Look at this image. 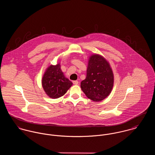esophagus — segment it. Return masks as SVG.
I'll use <instances>...</instances> for the list:
<instances>
[{
    "mask_svg": "<svg viewBox=\"0 0 155 155\" xmlns=\"http://www.w3.org/2000/svg\"><path fill=\"white\" fill-rule=\"evenodd\" d=\"M73 83L74 85H78L79 82L78 81H73Z\"/></svg>",
    "mask_w": 155,
    "mask_h": 155,
    "instance_id": "1",
    "label": "esophagus"
}]
</instances>
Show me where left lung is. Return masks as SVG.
Instances as JSON below:
<instances>
[{
	"label": "left lung",
	"mask_w": 155,
	"mask_h": 155,
	"mask_svg": "<svg viewBox=\"0 0 155 155\" xmlns=\"http://www.w3.org/2000/svg\"><path fill=\"white\" fill-rule=\"evenodd\" d=\"M113 84L114 76L109 63L99 54L91 55L87 77L81 83L86 96L94 101H102L110 95Z\"/></svg>",
	"instance_id": "8db88e82"
}]
</instances>
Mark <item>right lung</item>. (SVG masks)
Returning <instances> with one entry per match:
<instances>
[{
	"mask_svg": "<svg viewBox=\"0 0 155 155\" xmlns=\"http://www.w3.org/2000/svg\"><path fill=\"white\" fill-rule=\"evenodd\" d=\"M73 83L64 75L60 64L50 65L42 77V85L45 92L51 98H58L64 95Z\"/></svg>",
	"mask_w": 155,
	"mask_h": 155,
	"instance_id": "right-lung-1",
	"label": "right lung"
}]
</instances>
